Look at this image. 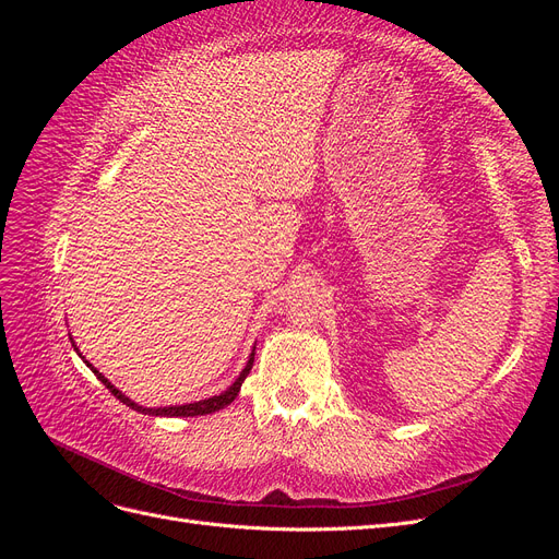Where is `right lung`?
Listing matches in <instances>:
<instances>
[{"mask_svg":"<svg viewBox=\"0 0 559 559\" xmlns=\"http://www.w3.org/2000/svg\"><path fill=\"white\" fill-rule=\"evenodd\" d=\"M74 349L79 352V347L74 345ZM79 357H81V352H79ZM83 359V357H81ZM86 361V359H83ZM88 364V368L93 370V373L97 376V380L103 382L109 392L121 401V403H126L128 408H132V411H138V413H144V415H160V417H195V415H212V413H216V411H222V408H226L228 403H233L235 401V396H238V392H240V386H242V382H245V378L249 376V370H251V366H253V352H251V357H249V361H247V366L242 368V373H240V378L235 380L226 392H222L218 396H212V399H205V401H195V403H186V405H167V408H144V405H140V403H134V401H130L123 392H118V389L103 376L99 373L97 368H93V364L91 361H86Z\"/></svg>","mask_w":559,"mask_h":559,"instance_id":"add662e5","label":"right lung"}]
</instances>
